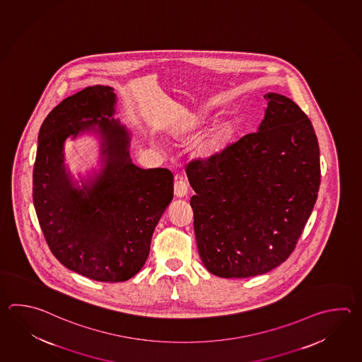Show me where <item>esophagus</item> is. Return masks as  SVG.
Listing matches in <instances>:
<instances>
[{"label": "esophagus", "instance_id": "34e87169", "mask_svg": "<svg viewBox=\"0 0 362 362\" xmlns=\"http://www.w3.org/2000/svg\"><path fill=\"white\" fill-rule=\"evenodd\" d=\"M174 193L177 197H185V194L188 193V183L185 182V179H177V182L174 183Z\"/></svg>", "mask_w": 362, "mask_h": 362}]
</instances>
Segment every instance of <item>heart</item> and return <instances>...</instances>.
Returning <instances> with one entry per match:
<instances>
[{"mask_svg":"<svg viewBox=\"0 0 362 362\" xmlns=\"http://www.w3.org/2000/svg\"><path fill=\"white\" fill-rule=\"evenodd\" d=\"M199 124V116L191 115L185 118V121H182L179 125L175 126L171 130V134L174 136H179V138L185 136L187 134L194 130V127ZM232 132H233V118L230 116H224V117L216 119L214 124L201 135L199 141L196 143L194 153L201 157L214 155L223 147V144L227 141Z\"/></svg>","mask_w":362,"mask_h":362,"instance_id":"1","label":"heart"}]
</instances>
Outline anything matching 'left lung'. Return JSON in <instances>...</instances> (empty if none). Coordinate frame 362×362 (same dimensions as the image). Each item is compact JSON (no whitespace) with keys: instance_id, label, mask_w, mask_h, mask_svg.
<instances>
[{"instance_id":"1","label":"left lung","mask_w":362,"mask_h":362,"mask_svg":"<svg viewBox=\"0 0 362 362\" xmlns=\"http://www.w3.org/2000/svg\"><path fill=\"white\" fill-rule=\"evenodd\" d=\"M258 132L185 171L194 235L207 271L224 279L269 272L296 249L321 182L317 136L286 96L268 93Z\"/></svg>"}]
</instances>
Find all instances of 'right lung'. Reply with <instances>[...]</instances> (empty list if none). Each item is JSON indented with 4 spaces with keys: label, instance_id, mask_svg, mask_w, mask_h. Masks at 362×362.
<instances>
[{
    "label": "right lung",
    "instance_id": "right-lung-1",
    "mask_svg": "<svg viewBox=\"0 0 362 362\" xmlns=\"http://www.w3.org/2000/svg\"><path fill=\"white\" fill-rule=\"evenodd\" d=\"M116 95L91 86L52 110L38 134L33 204L46 244L63 266L91 280L121 282L139 272L156 224L173 199L168 169H141L129 157V135L113 118ZM98 128L106 166L81 190L62 165L68 136Z\"/></svg>",
    "mask_w": 362,
    "mask_h": 362
}]
</instances>
